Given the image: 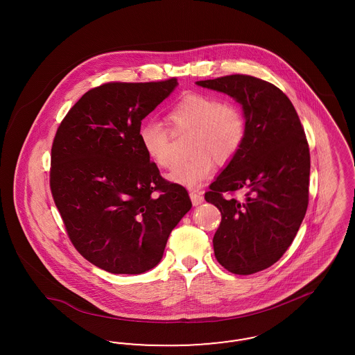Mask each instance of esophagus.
<instances>
[{"label":"esophagus","mask_w":355,"mask_h":355,"mask_svg":"<svg viewBox=\"0 0 355 355\" xmlns=\"http://www.w3.org/2000/svg\"><path fill=\"white\" fill-rule=\"evenodd\" d=\"M190 200H191V202H193L194 206H198V205H201V203L203 202L202 193H200V191H196V190L190 191Z\"/></svg>","instance_id":"obj_1"}]
</instances>
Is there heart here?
Segmentation results:
<instances>
[{"instance_id": "heart-1", "label": "heart", "mask_w": 355, "mask_h": 355, "mask_svg": "<svg viewBox=\"0 0 355 355\" xmlns=\"http://www.w3.org/2000/svg\"><path fill=\"white\" fill-rule=\"evenodd\" d=\"M166 121L173 132H191V155L178 161L169 173L170 181L187 187L202 184L213 171V159L218 165L229 164L241 150L246 135L245 117L236 103L201 93H189L174 103ZM138 138L155 165L169 168L174 155L171 133L165 123L154 119L144 122Z\"/></svg>"}]
</instances>
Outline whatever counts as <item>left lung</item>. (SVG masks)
<instances>
[{"label":"left lung","mask_w":355,"mask_h":355,"mask_svg":"<svg viewBox=\"0 0 355 355\" xmlns=\"http://www.w3.org/2000/svg\"><path fill=\"white\" fill-rule=\"evenodd\" d=\"M196 84L241 103L246 135L241 150L214 180L205 200L218 207L213 238L220 265L249 275L274 265L291 245L309 203L310 152L300 117L277 86L245 74ZM247 191L243 202L223 192Z\"/></svg>","instance_id":"obj_1"}]
</instances>
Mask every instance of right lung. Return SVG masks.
Masks as SVG:
<instances>
[{"label": "right lung", "instance_id": "obj_1", "mask_svg": "<svg viewBox=\"0 0 355 355\" xmlns=\"http://www.w3.org/2000/svg\"><path fill=\"white\" fill-rule=\"evenodd\" d=\"M177 85L170 78L94 87L55 133L53 200L74 248L102 270L141 274L157 266L191 207L185 187L161 177L138 138L141 121Z\"/></svg>", "mask_w": 355, "mask_h": 355}]
</instances>
